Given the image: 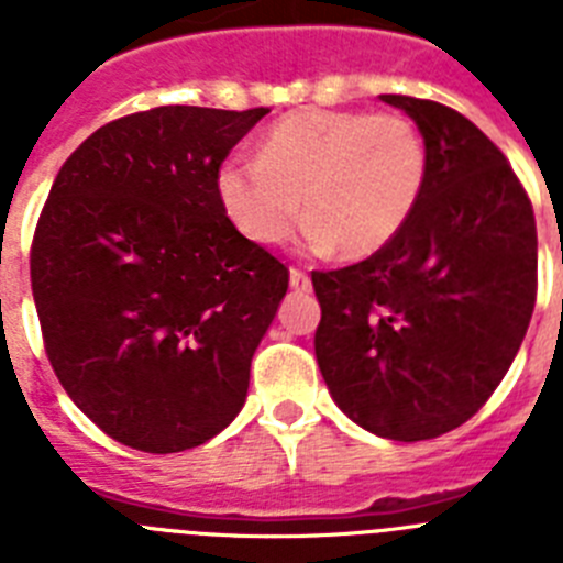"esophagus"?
Segmentation results:
<instances>
[{
  "label": "esophagus",
  "mask_w": 563,
  "mask_h": 563,
  "mask_svg": "<svg viewBox=\"0 0 563 563\" xmlns=\"http://www.w3.org/2000/svg\"><path fill=\"white\" fill-rule=\"evenodd\" d=\"M290 287H292V290H310L312 282H310V276H307L305 271L292 267V271H290Z\"/></svg>",
  "instance_id": "34e87169"
}]
</instances>
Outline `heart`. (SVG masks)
<instances>
[{"label": "heart", "instance_id": "b5f03b06", "mask_svg": "<svg viewBox=\"0 0 563 563\" xmlns=\"http://www.w3.org/2000/svg\"><path fill=\"white\" fill-rule=\"evenodd\" d=\"M426 177V143L409 118L312 107L273 121L258 157H225L213 188L231 225L253 245L285 242L305 197L307 242L363 258L409 225Z\"/></svg>", "mask_w": 563, "mask_h": 563}]
</instances>
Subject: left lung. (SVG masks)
<instances>
[{"label": "left lung", "instance_id": "obj_1", "mask_svg": "<svg viewBox=\"0 0 563 563\" xmlns=\"http://www.w3.org/2000/svg\"><path fill=\"white\" fill-rule=\"evenodd\" d=\"M417 123L429 177L395 242L312 273L318 369L338 409L397 442L454 431L507 375L536 305L533 206L456 109L380 96Z\"/></svg>", "mask_w": 563, "mask_h": 563}]
</instances>
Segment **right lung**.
I'll list each match as a JSON object with an SVG mask.
<instances>
[{
    "instance_id": "add662e5",
    "label": "right lung",
    "mask_w": 563,
    "mask_h": 563,
    "mask_svg": "<svg viewBox=\"0 0 563 563\" xmlns=\"http://www.w3.org/2000/svg\"><path fill=\"white\" fill-rule=\"evenodd\" d=\"M271 109L157 107L92 132L38 217L30 282L64 391L146 454L202 445L242 411L290 273L213 188Z\"/></svg>"
}]
</instances>
